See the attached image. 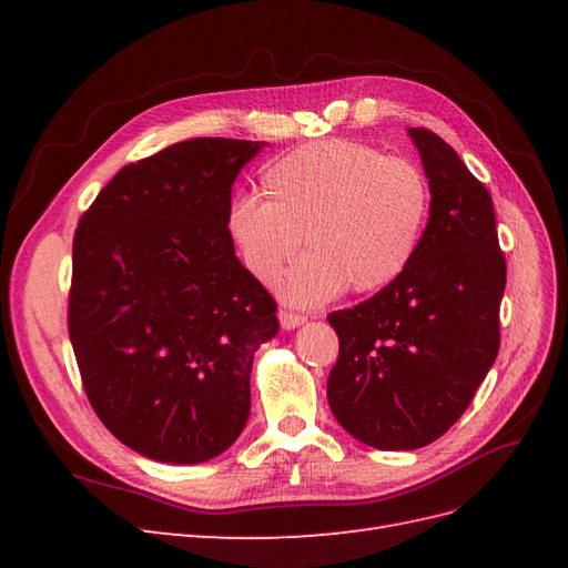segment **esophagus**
<instances>
[{
  "label": "esophagus",
  "instance_id": "1",
  "mask_svg": "<svg viewBox=\"0 0 568 568\" xmlns=\"http://www.w3.org/2000/svg\"><path fill=\"white\" fill-rule=\"evenodd\" d=\"M280 322H282V329L291 332V329H298L301 324H305V317L296 315V313H288V311H280Z\"/></svg>",
  "mask_w": 568,
  "mask_h": 568
}]
</instances>
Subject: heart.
<instances>
[{"label": "heart", "instance_id": "obj_1", "mask_svg": "<svg viewBox=\"0 0 568 568\" xmlns=\"http://www.w3.org/2000/svg\"><path fill=\"white\" fill-rule=\"evenodd\" d=\"M263 199L239 194L227 230L255 280H280L288 303L320 305L343 288L369 294L393 284L415 261L432 213L422 168L353 140H317L272 161Z\"/></svg>", "mask_w": 568, "mask_h": 568}]
</instances>
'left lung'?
<instances>
[{"mask_svg":"<svg viewBox=\"0 0 568 568\" xmlns=\"http://www.w3.org/2000/svg\"><path fill=\"white\" fill-rule=\"evenodd\" d=\"M407 132L432 189L422 246L379 294L326 317L341 343L326 398L338 424L376 450L440 438L500 351L507 263L493 199L436 132Z\"/></svg>","mask_w":568,"mask_h":568,"instance_id":"left-lung-1","label":"left lung"}]
</instances>
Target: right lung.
<instances>
[{
	"label": "right lung",
	"instance_id": "add662e5",
	"mask_svg": "<svg viewBox=\"0 0 568 568\" xmlns=\"http://www.w3.org/2000/svg\"><path fill=\"white\" fill-rule=\"evenodd\" d=\"M265 142L196 136L125 165L78 222L68 334L84 393L128 448L168 464L225 453L277 303L239 263L232 184Z\"/></svg>",
	"mask_w": 568,
	"mask_h": 568
}]
</instances>
